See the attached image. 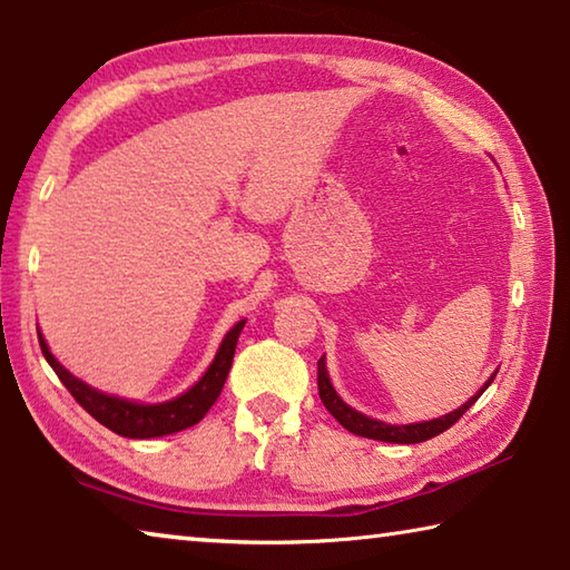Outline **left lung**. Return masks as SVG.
Listing matches in <instances>:
<instances>
[{"mask_svg": "<svg viewBox=\"0 0 570 570\" xmlns=\"http://www.w3.org/2000/svg\"><path fill=\"white\" fill-rule=\"evenodd\" d=\"M491 381H488L465 405H461L458 411L448 413L443 417H435V421H428V423H413V425H387V423L373 421V417L353 411L351 405H345L341 401V395L333 391L331 377H327V371H325V357L317 361V393H321V401L327 407V413H331L335 421L345 428V431L363 435V438H373V441H383V443L411 445V443H423V441H431V438H435V435H441L443 431H448V428L461 421L463 413L478 401V397L483 395V391L491 385Z\"/></svg>", "mask_w": 570, "mask_h": 570, "instance_id": "left-lung-1", "label": "left lung"}]
</instances>
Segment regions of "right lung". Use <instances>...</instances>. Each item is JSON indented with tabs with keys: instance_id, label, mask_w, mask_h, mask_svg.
Segmentation results:
<instances>
[{
	"instance_id": "1",
	"label": "right lung",
	"mask_w": 570,
	"mask_h": 570,
	"mask_svg": "<svg viewBox=\"0 0 570 570\" xmlns=\"http://www.w3.org/2000/svg\"><path fill=\"white\" fill-rule=\"evenodd\" d=\"M243 327H245V321H239L233 331L225 335V341L219 345L215 361L207 367L203 381L189 387L185 395L159 405H137V403L122 401V397L99 393L95 387L77 381L72 373H67L65 367L55 361V355L49 353L42 335H39V347H42L47 363L52 365V371L57 373L59 381H62V385L72 393L75 401L82 405L97 423H102L112 433L125 435V438H159V435L185 431V428L203 421L205 413L213 407L219 393H223L229 365H233V357H235L237 337Z\"/></svg>"
}]
</instances>
